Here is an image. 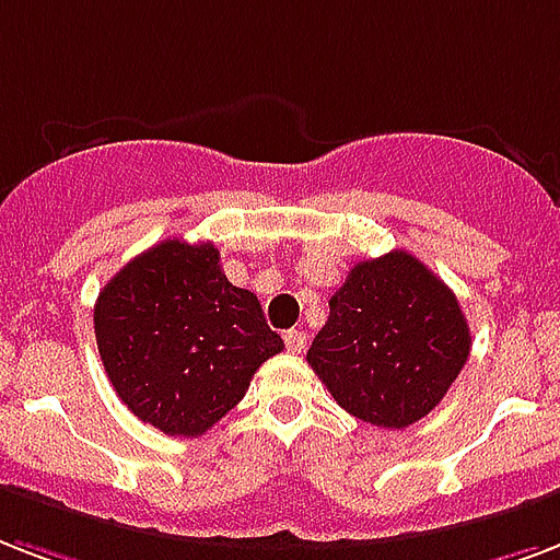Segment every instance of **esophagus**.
I'll return each mask as SVG.
<instances>
[{
	"label": "esophagus",
	"mask_w": 560,
	"mask_h": 560,
	"mask_svg": "<svg viewBox=\"0 0 560 560\" xmlns=\"http://www.w3.org/2000/svg\"><path fill=\"white\" fill-rule=\"evenodd\" d=\"M284 343H288L290 352H305V347H308V340H305V331H296V328H290V331H284Z\"/></svg>",
	"instance_id": "34e87169"
}]
</instances>
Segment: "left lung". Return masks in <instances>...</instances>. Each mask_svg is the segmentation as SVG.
Masks as SVG:
<instances>
[{"label": "left lung", "instance_id": "left-lung-1", "mask_svg": "<svg viewBox=\"0 0 560 560\" xmlns=\"http://www.w3.org/2000/svg\"><path fill=\"white\" fill-rule=\"evenodd\" d=\"M467 358L458 299L402 249L349 270L308 349L335 402L378 429H405L438 408Z\"/></svg>", "mask_w": 560, "mask_h": 560}]
</instances>
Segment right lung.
Instances as JSON below:
<instances>
[{
    "mask_svg": "<svg viewBox=\"0 0 560 560\" xmlns=\"http://www.w3.org/2000/svg\"><path fill=\"white\" fill-rule=\"evenodd\" d=\"M96 347L128 411L173 438H199L284 349L252 290L234 288L213 243L173 237L102 288Z\"/></svg>",
    "mask_w": 560,
    "mask_h": 560,
    "instance_id": "right-lung-1",
    "label": "right lung"
}]
</instances>
